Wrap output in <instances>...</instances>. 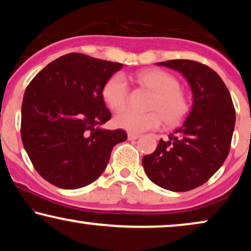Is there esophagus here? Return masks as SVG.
<instances>
[{"label":"esophagus","mask_w":251,"mask_h":251,"mask_svg":"<svg viewBox=\"0 0 251 251\" xmlns=\"http://www.w3.org/2000/svg\"><path fill=\"white\" fill-rule=\"evenodd\" d=\"M139 137H140V135H138V133H131V132L128 133V139H129V140L138 139Z\"/></svg>","instance_id":"34e87169"}]
</instances>
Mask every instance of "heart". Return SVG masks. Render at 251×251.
Here are the masks:
<instances>
[{
	"label": "heart",
	"mask_w": 251,
	"mask_h": 251,
	"mask_svg": "<svg viewBox=\"0 0 251 251\" xmlns=\"http://www.w3.org/2000/svg\"><path fill=\"white\" fill-rule=\"evenodd\" d=\"M140 84L153 91L149 108L152 111L140 113L133 109H123L114 116L116 128L131 133H140L159 128L162 116L168 125L179 122L187 113L188 105L175 77L162 71H144L137 75ZM128 82L123 74L112 75L102 88V98L114 111L126 105Z\"/></svg>",
	"instance_id": "b5f03b06"
}]
</instances>
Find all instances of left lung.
<instances>
[{
  "mask_svg": "<svg viewBox=\"0 0 251 251\" xmlns=\"http://www.w3.org/2000/svg\"><path fill=\"white\" fill-rule=\"evenodd\" d=\"M156 65L183 74L193 104L183 125L143 157V167L157 186L173 192L191 191L214 176L227 157L235 109L225 83L210 67L187 59Z\"/></svg>",
  "mask_w": 251,
  "mask_h": 251,
  "instance_id": "8db88e82",
  "label": "left lung"
}]
</instances>
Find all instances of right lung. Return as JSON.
<instances>
[{
    "instance_id": "add662e5",
    "label": "right lung",
    "mask_w": 251,
    "mask_h": 251,
    "mask_svg": "<svg viewBox=\"0 0 251 251\" xmlns=\"http://www.w3.org/2000/svg\"><path fill=\"white\" fill-rule=\"evenodd\" d=\"M123 65L72 52L33 78L22 105V139L34 168L64 190L91 184L107 166L121 129L100 128L111 119L102 88Z\"/></svg>"
}]
</instances>
